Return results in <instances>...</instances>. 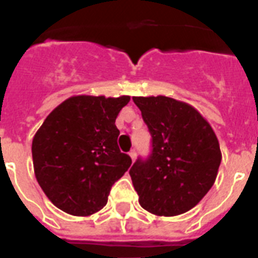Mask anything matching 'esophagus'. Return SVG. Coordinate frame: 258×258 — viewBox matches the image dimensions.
<instances>
[{
  "label": "esophagus",
  "instance_id": "esophagus-1",
  "mask_svg": "<svg viewBox=\"0 0 258 258\" xmlns=\"http://www.w3.org/2000/svg\"><path fill=\"white\" fill-rule=\"evenodd\" d=\"M128 155H130V158H131V161H135V158H137V151H135V150H131V151H130L128 153Z\"/></svg>",
  "mask_w": 258,
  "mask_h": 258
}]
</instances>
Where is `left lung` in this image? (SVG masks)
Segmentation results:
<instances>
[{
    "mask_svg": "<svg viewBox=\"0 0 258 258\" xmlns=\"http://www.w3.org/2000/svg\"><path fill=\"white\" fill-rule=\"evenodd\" d=\"M153 137V151L130 170L139 204L155 216L188 212L216 182L220 143L192 105L167 96H134Z\"/></svg>",
    "mask_w": 258,
    "mask_h": 258,
    "instance_id": "obj_1",
    "label": "left lung"
}]
</instances>
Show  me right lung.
<instances>
[{
	"label": "right lung",
	"mask_w": 258,
	"mask_h": 258,
	"mask_svg": "<svg viewBox=\"0 0 258 258\" xmlns=\"http://www.w3.org/2000/svg\"><path fill=\"white\" fill-rule=\"evenodd\" d=\"M130 96L79 95L46 116L32 142L34 175L52 204L71 216L104 208L109 190L131 166L117 147V113Z\"/></svg>",
	"instance_id": "add662e5"
}]
</instances>
